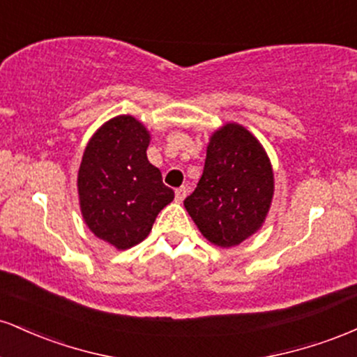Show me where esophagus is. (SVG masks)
<instances>
[{"label":"esophagus","instance_id":"34e87169","mask_svg":"<svg viewBox=\"0 0 357 357\" xmlns=\"http://www.w3.org/2000/svg\"><path fill=\"white\" fill-rule=\"evenodd\" d=\"M174 195H176V202L178 203H181L184 198H186V195H188V190L184 186H181V188H178V190L174 191Z\"/></svg>","mask_w":357,"mask_h":357}]
</instances>
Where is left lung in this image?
<instances>
[{
  "label": "left lung",
  "instance_id": "1",
  "mask_svg": "<svg viewBox=\"0 0 357 357\" xmlns=\"http://www.w3.org/2000/svg\"><path fill=\"white\" fill-rule=\"evenodd\" d=\"M273 191L265 147L247 127L227 122L210 136L203 176L184 208L210 243L231 248L264 227Z\"/></svg>",
  "mask_w": 357,
  "mask_h": 357
}]
</instances>
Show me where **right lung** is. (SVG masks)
<instances>
[{
	"label": "right lung",
	"mask_w": 357,
	"mask_h": 357,
	"mask_svg": "<svg viewBox=\"0 0 357 357\" xmlns=\"http://www.w3.org/2000/svg\"><path fill=\"white\" fill-rule=\"evenodd\" d=\"M151 134L132 116L104 122L85 146L77 174L82 218L97 238L127 250L153 230L155 216L174 199L161 171L147 159Z\"/></svg>",
	"instance_id": "right-lung-1"
}]
</instances>
